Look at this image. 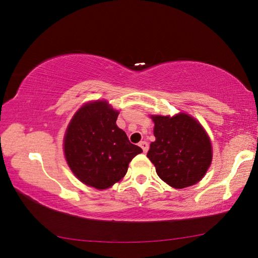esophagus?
I'll return each mask as SVG.
<instances>
[{
    "mask_svg": "<svg viewBox=\"0 0 258 258\" xmlns=\"http://www.w3.org/2000/svg\"><path fill=\"white\" fill-rule=\"evenodd\" d=\"M139 146L141 147V149L143 150L145 154L148 151V149H149V145H148V142H146V141H141V142H140Z\"/></svg>",
    "mask_w": 258,
    "mask_h": 258,
    "instance_id": "34e87169",
    "label": "esophagus"
}]
</instances>
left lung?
I'll return each instance as SVG.
<instances>
[{
    "mask_svg": "<svg viewBox=\"0 0 258 258\" xmlns=\"http://www.w3.org/2000/svg\"><path fill=\"white\" fill-rule=\"evenodd\" d=\"M151 118L156 141L151 142L147 157L158 176L175 189L196 184L212 163V143L206 131L184 112Z\"/></svg>",
    "mask_w": 258,
    "mask_h": 258,
    "instance_id": "8db88e82",
    "label": "left lung"
}]
</instances>
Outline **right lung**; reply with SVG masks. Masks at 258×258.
Instances as JSON below:
<instances>
[{
    "label": "right lung",
    "mask_w": 258,
    "mask_h": 258,
    "mask_svg": "<svg viewBox=\"0 0 258 258\" xmlns=\"http://www.w3.org/2000/svg\"><path fill=\"white\" fill-rule=\"evenodd\" d=\"M118 113L104 100L85 103L64 134V157L72 172L84 184L99 190L120 181L130 161L142 152L116 125Z\"/></svg>",
    "instance_id": "add662e5"
}]
</instances>
